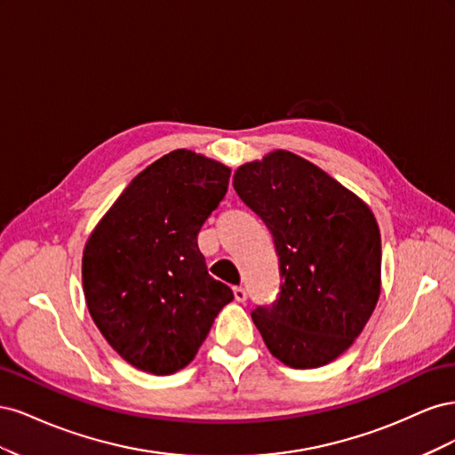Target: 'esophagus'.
<instances>
[{
	"instance_id": "1",
	"label": "esophagus",
	"mask_w": 455,
	"mask_h": 455,
	"mask_svg": "<svg viewBox=\"0 0 455 455\" xmlns=\"http://www.w3.org/2000/svg\"><path fill=\"white\" fill-rule=\"evenodd\" d=\"M233 296H235L237 301H244L246 299V291L243 286H235V288H233Z\"/></svg>"
}]
</instances>
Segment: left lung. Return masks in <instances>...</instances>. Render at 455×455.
Here are the masks:
<instances>
[{
	"label": "left lung",
	"instance_id": "1",
	"mask_svg": "<svg viewBox=\"0 0 455 455\" xmlns=\"http://www.w3.org/2000/svg\"><path fill=\"white\" fill-rule=\"evenodd\" d=\"M279 256L281 292L252 321L269 353L307 370L359 338L381 292V237L370 206L292 151L275 149L233 174Z\"/></svg>",
	"mask_w": 455,
	"mask_h": 455
}]
</instances>
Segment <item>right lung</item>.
Masks as SVG:
<instances>
[{"mask_svg":"<svg viewBox=\"0 0 455 455\" xmlns=\"http://www.w3.org/2000/svg\"><path fill=\"white\" fill-rule=\"evenodd\" d=\"M229 172L174 149L132 178L85 243L81 279L92 321L123 361L148 374L186 368L233 299L197 246Z\"/></svg>","mask_w":455,"mask_h":455,"instance_id":"1","label":"right lung"}]
</instances>
